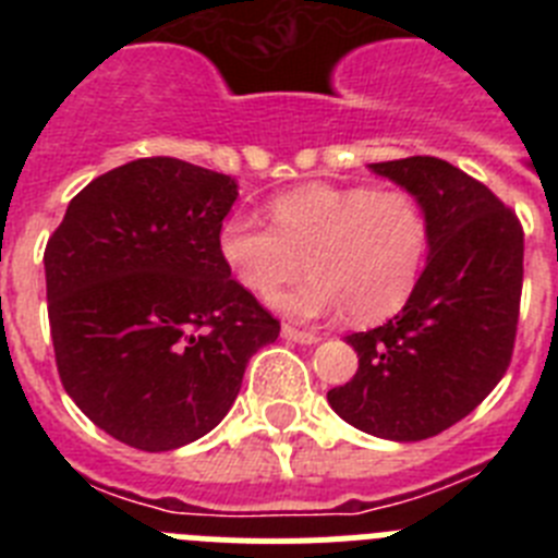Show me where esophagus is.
I'll return each mask as SVG.
<instances>
[{"mask_svg": "<svg viewBox=\"0 0 558 558\" xmlns=\"http://www.w3.org/2000/svg\"><path fill=\"white\" fill-rule=\"evenodd\" d=\"M282 335H284V338H288V340H293V343H318V335L310 332V329L290 327V324H284Z\"/></svg>", "mask_w": 558, "mask_h": 558, "instance_id": "obj_1", "label": "esophagus"}]
</instances>
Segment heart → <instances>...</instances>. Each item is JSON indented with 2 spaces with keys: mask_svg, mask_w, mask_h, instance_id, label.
Returning <instances> with one entry per match:
<instances>
[{
  "mask_svg": "<svg viewBox=\"0 0 558 558\" xmlns=\"http://www.w3.org/2000/svg\"><path fill=\"white\" fill-rule=\"evenodd\" d=\"M270 226L231 215L218 251L236 282L254 295H274L304 274L310 282L276 299L299 318L347 310L374 324L408 302L425 268L430 226L422 201L408 190L366 184H304L268 204Z\"/></svg>",
  "mask_w": 558,
  "mask_h": 558,
  "instance_id": "1",
  "label": "heart"
}]
</instances>
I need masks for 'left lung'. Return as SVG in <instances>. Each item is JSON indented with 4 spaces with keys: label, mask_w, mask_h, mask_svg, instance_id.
Wrapping results in <instances>:
<instances>
[{
    "label": "left lung",
    "mask_w": 558,
    "mask_h": 558,
    "mask_svg": "<svg viewBox=\"0 0 558 558\" xmlns=\"http://www.w3.org/2000/svg\"><path fill=\"white\" fill-rule=\"evenodd\" d=\"M425 206L430 254L405 307L352 332L360 357L329 405L357 430L422 441L461 422L511 363L522 295V226L486 184L436 156L379 161Z\"/></svg>",
    "instance_id": "left-lung-1"
}]
</instances>
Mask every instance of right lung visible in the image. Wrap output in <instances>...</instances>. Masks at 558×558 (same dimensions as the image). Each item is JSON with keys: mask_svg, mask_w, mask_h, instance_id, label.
<instances>
[{"mask_svg": "<svg viewBox=\"0 0 558 558\" xmlns=\"http://www.w3.org/2000/svg\"><path fill=\"white\" fill-rule=\"evenodd\" d=\"M234 179L153 156L69 201L44 251L49 332L66 393L145 452L190 445L234 405L279 322L231 279L218 234Z\"/></svg>", "mask_w": 558, "mask_h": 558, "instance_id": "1", "label": "right lung"}]
</instances>
